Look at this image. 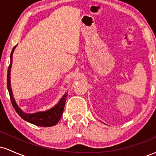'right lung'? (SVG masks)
<instances>
[{
    "label": "right lung",
    "mask_w": 156,
    "mask_h": 156,
    "mask_svg": "<svg viewBox=\"0 0 156 156\" xmlns=\"http://www.w3.org/2000/svg\"><path fill=\"white\" fill-rule=\"evenodd\" d=\"M13 48L12 49V53H11L10 55V64L8 68V72H7V87H8L10 99L12 101V105H13L15 110L17 112V114L23 118L24 120H26L28 122L32 123V124L37 125V126H41V127H51L53 126V125H56L58 123V122L60 120L61 117H62V114H63V111L64 108V105H65L66 99H67V93H66L62 97V99L60 100V101L58 102V103L55 106L52 108L50 110L46 111V112H37L35 114H26L23 112L21 111V109L17 106V105L16 104L15 99L13 98V94H12V89H11V84H10V69L12 67V54H13V52L15 51V48Z\"/></svg>",
    "instance_id": "add662e5"
}]
</instances>
